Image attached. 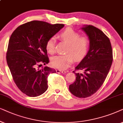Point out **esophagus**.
I'll use <instances>...</instances> for the list:
<instances>
[{
    "label": "esophagus",
    "mask_w": 123,
    "mask_h": 123,
    "mask_svg": "<svg viewBox=\"0 0 123 123\" xmlns=\"http://www.w3.org/2000/svg\"><path fill=\"white\" fill-rule=\"evenodd\" d=\"M56 72L57 73H62V74H65L67 73L66 71H63V70H56Z\"/></svg>",
    "instance_id": "1"
}]
</instances>
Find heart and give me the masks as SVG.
Wrapping results in <instances>:
<instances>
[{
  "label": "heart",
  "mask_w": 123,
  "mask_h": 123,
  "mask_svg": "<svg viewBox=\"0 0 123 123\" xmlns=\"http://www.w3.org/2000/svg\"><path fill=\"white\" fill-rule=\"evenodd\" d=\"M59 38L68 44L65 55H56L51 59V65L60 70H66L71 66L74 60L80 61L86 57L89 50V39L80 37V34L71 28H68L58 36ZM55 39L53 37L47 41L46 49L49 53L55 52Z\"/></svg>",
  "instance_id": "heart-1"
}]
</instances>
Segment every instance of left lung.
<instances>
[{"label":"left lung","instance_id":"left-lung-1","mask_svg":"<svg viewBox=\"0 0 123 123\" xmlns=\"http://www.w3.org/2000/svg\"><path fill=\"white\" fill-rule=\"evenodd\" d=\"M81 29L89 39V49L73 71L76 80L69 90L77 97L86 98L94 94L105 80L112 63V49L109 38L99 29L86 25ZM78 70L84 73H75Z\"/></svg>","mask_w":123,"mask_h":123}]
</instances>
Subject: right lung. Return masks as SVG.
<instances>
[{
	"label": "right lung",
	"mask_w": 123,
	"mask_h": 123,
	"mask_svg": "<svg viewBox=\"0 0 123 123\" xmlns=\"http://www.w3.org/2000/svg\"><path fill=\"white\" fill-rule=\"evenodd\" d=\"M64 26L32 21L18 26L11 36L6 55L8 66L16 86L29 97L40 96L48 88V75L55 71L47 66L37 68L48 63L47 41Z\"/></svg>",
	"instance_id": "add662e5"
}]
</instances>
